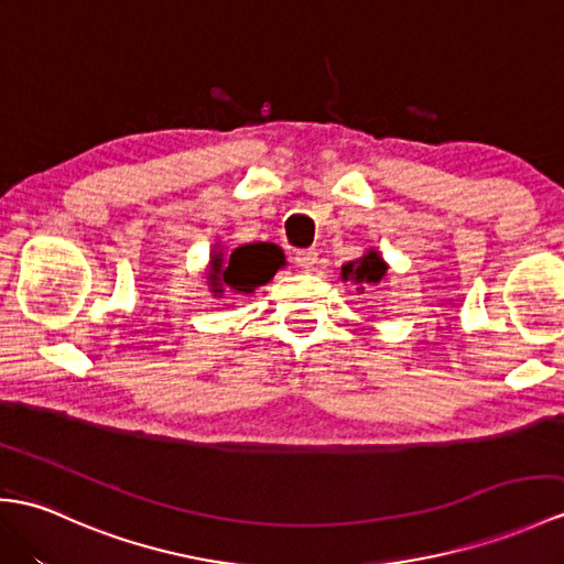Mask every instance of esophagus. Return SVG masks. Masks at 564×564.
<instances>
[{
  "label": "esophagus",
  "mask_w": 564,
  "mask_h": 564,
  "mask_svg": "<svg viewBox=\"0 0 564 564\" xmlns=\"http://www.w3.org/2000/svg\"><path fill=\"white\" fill-rule=\"evenodd\" d=\"M295 264L303 269L305 273H310V271H314L317 269V252L314 250H303V252H295Z\"/></svg>",
  "instance_id": "34e87169"
}]
</instances>
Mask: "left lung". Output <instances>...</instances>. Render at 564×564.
Masks as SVG:
<instances>
[{
    "label": "left lung",
    "instance_id": "left-lung-1",
    "mask_svg": "<svg viewBox=\"0 0 564 564\" xmlns=\"http://www.w3.org/2000/svg\"><path fill=\"white\" fill-rule=\"evenodd\" d=\"M389 264L384 257L379 254L375 247H370L360 259L348 261V264L341 267V281H350L358 285V291H365V285H377L387 276Z\"/></svg>",
    "mask_w": 564,
    "mask_h": 564
}]
</instances>
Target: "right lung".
<instances>
[{"mask_svg":"<svg viewBox=\"0 0 564 564\" xmlns=\"http://www.w3.org/2000/svg\"><path fill=\"white\" fill-rule=\"evenodd\" d=\"M281 267H285V257L281 247L273 242L240 245L230 252L216 242L212 254H208L206 285L214 297H223L226 291L252 295L257 288L267 285L276 276Z\"/></svg>","mask_w":564,"mask_h":564,"instance_id":"1","label":"right lung"}]
</instances>
